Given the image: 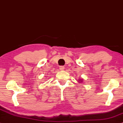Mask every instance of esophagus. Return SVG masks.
<instances>
[{
    "label": "esophagus",
    "mask_w": 123,
    "mask_h": 123,
    "mask_svg": "<svg viewBox=\"0 0 123 123\" xmlns=\"http://www.w3.org/2000/svg\"><path fill=\"white\" fill-rule=\"evenodd\" d=\"M65 69V67L63 66H60V70H63Z\"/></svg>",
    "instance_id": "34e87169"
}]
</instances>
